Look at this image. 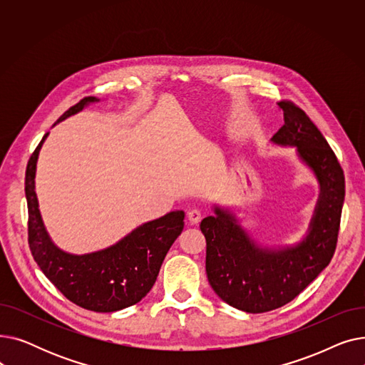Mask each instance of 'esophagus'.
<instances>
[{"label":"esophagus","instance_id":"obj_1","mask_svg":"<svg viewBox=\"0 0 365 365\" xmlns=\"http://www.w3.org/2000/svg\"><path fill=\"white\" fill-rule=\"evenodd\" d=\"M201 217H202L201 212L197 208L189 210V212H187V220H189L190 225H198L201 222Z\"/></svg>","mask_w":365,"mask_h":365}]
</instances>
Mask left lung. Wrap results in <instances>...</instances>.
Segmentation results:
<instances>
[{"instance_id": "1", "label": "left lung", "mask_w": 365, "mask_h": 365, "mask_svg": "<svg viewBox=\"0 0 365 365\" xmlns=\"http://www.w3.org/2000/svg\"><path fill=\"white\" fill-rule=\"evenodd\" d=\"M284 125L274 134L279 146H294L319 183V197L308 235L296 245L262 247L227 208L200 227L207 241L205 271L215 293L227 304L248 312L274 311L292 302L329 266L340 227L344 175L333 149L297 105L281 101Z\"/></svg>"}]
</instances>
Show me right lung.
<instances>
[{"instance_id":"obj_1","label":"right lung","mask_w":365,"mask_h":365,"mask_svg":"<svg viewBox=\"0 0 365 365\" xmlns=\"http://www.w3.org/2000/svg\"><path fill=\"white\" fill-rule=\"evenodd\" d=\"M93 102H99V99L91 96L84 98L69 108L57 123ZM47 136L48 133L31 155L25 176L29 215L28 242L35 262L57 290L84 309L115 312L136 304L155 284L167 252L183 231L185 213L176 210L143 223L101 252L71 255L61 250L46 231L35 194L36 160Z\"/></svg>"}]
</instances>
